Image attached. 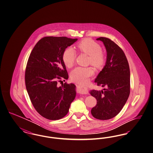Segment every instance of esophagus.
Wrapping results in <instances>:
<instances>
[{
    "label": "esophagus",
    "mask_w": 153,
    "mask_h": 153,
    "mask_svg": "<svg viewBox=\"0 0 153 153\" xmlns=\"http://www.w3.org/2000/svg\"><path fill=\"white\" fill-rule=\"evenodd\" d=\"M77 91L79 94H86L88 93L87 88L85 87H82V86L79 87L77 90Z\"/></svg>",
    "instance_id": "1"
}]
</instances>
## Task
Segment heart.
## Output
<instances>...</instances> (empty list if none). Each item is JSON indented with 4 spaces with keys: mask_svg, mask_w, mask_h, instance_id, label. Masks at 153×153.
Here are the masks:
<instances>
[{
    "mask_svg": "<svg viewBox=\"0 0 153 153\" xmlns=\"http://www.w3.org/2000/svg\"><path fill=\"white\" fill-rule=\"evenodd\" d=\"M79 51L89 56L88 62L97 68H100L105 64L106 56L102 51L101 46L90 39H85L77 44ZM76 58V53L72 47H68L65 49L62 55V59L68 68L72 67L74 65ZM94 71L91 67H77L71 72V78L77 83L84 84L87 83L90 77L93 76Z\"/></svg>",
    "mask_w": 153,
    "mask_h": 153,
    "instance_id": "heart-1",
    "label": "heart"
}]
</instances>
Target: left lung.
Listing matches in <instances>:
<instances>
[{"label":"left lung","instance_id":"1","mask_svg":"<svg viewBox=\"0 0 153 153\" xmlns=\"http://www.w3.org/2000/svg\"><path fill=\"white\" fill-rule=\"evenodd\" d=\"M103 42L107 52V62L95 82L104 90H92L90 94L97 103L91 113L97 120H107L117 116L122 109L130 93V71L123 50L110 39L97 38Z\"/></svg>","mask_w":153,"mask_h":153}]
</instances>
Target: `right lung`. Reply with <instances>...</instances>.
<instances>
[{
  "mask_svg": "<svg viewBox=\"0 0 153 153\" xmlns=\"http://www.w3.org/2000/svg\"><path fill=\"white\" fill-rule=\"evenodd\" d=\"M77 40L63 36L43 37L29 56L25 75L26 90L36 111L48 120L64 117L76 97L74 84L65 82L58 86V83L68 79L62 55Z\"/></svg>",
  "mask_w": 153,
  "mask_h": 153,
  "instance_id": "add662e5",
  "label": "right lung"
}]
</instances>
